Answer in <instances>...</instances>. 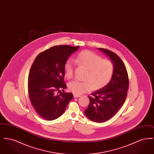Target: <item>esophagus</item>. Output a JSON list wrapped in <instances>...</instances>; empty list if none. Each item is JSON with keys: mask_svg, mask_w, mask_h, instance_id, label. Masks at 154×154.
Masks as SVG:
<instances>
[{"mask_svg": "<svg viewBox=\"0 0 154 154\" xmlns=\"http://www.w3.org/2000/svg\"><path fill=\"white\" fill-rule=\"evenodd\" d=\"M80 97V95L77 94H74V97Z\"/></svg>", "mask_w": 154, "mask_h": 154, "instance_id": "obj_1", "label": "esophagus"}]
</instances>
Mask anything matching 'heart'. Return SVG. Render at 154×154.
Here are the masks:
<instances>
[{
  "instance_id": "b5f03b06",
  "label": "heart",
  "mask_w": 154,
  "mask_h": 154,
  "mask_svg": "<svg viewBox=\"0 0 154 154\" xmlns=\"http://www.w3.org/2000/svg\"><path fill=\"white\" fill-rule=\"evenodd\" d=\"M75 63L87 69L84 80L85 81H71L68 88L75 94H82L89 91L92 87L99 89L106 86L111 80L114 73V65L108 60L103 59L95 54L84 51L80 52L73 60L69 59L64 65L65 75L67 79L73 77Z\"/></svg>"
}]
</instances>
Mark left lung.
I'll use <instances>...</instances> for the list:
<instances>
[{"label":"left lung","instance_id":"8db88e82","mask_svg":"<svg viewBox=\"0 0 154 154\" xmlns=\"http://www.w3.org/2000/svg\"><path fill=\"white\" fill-rule=\"evenodd\" d=\"M110 58L114 65L112 77L104 87L88 96L89 104L84 113L90 120L103 122L113 117L123 105L129 87L127 70L122 60L116 54L107 49L99 48Z\"/></svg>","mask_w":154,"mask_h":154}]
</instances>
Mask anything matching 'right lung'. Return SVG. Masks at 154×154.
<instances>
[{
  "instance_id": "obj_1",
  "label": "right lung",
  "mask_w": 154,
  "mask_h": 154,
  "mask_svg": "<svg viewBox=\"0 0 154 154\" xmlns=\"http://www.w3.org/2000/svg\"><path fill=\"white\" fill-rule=\"evenodd\" d=\"M79 46L61 45L42 52L37 57L28 76L30 100L38 115L52 121L61 116L69 102L73 99L72 93L56 92L64 91V65L67 59L77 51Z\"/></svg>"
}]
</instances>
